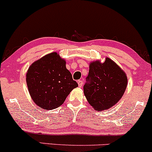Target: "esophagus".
I'll list each match as a JSON object with an SVG mask.
<instances>
[{"label": "esophagus", "instance_id": "esophagus-1", "mask_svg": "<svg viewBox=\"0 0 152 152\" xmlns=\"http://www.w3.org/2000/svg\"><path fill=\"white\" fill-rule=\"evenodd\" d=\"M78 84H79V87H81L83 85V81H81V80H79V81H78Z\"/></svg>", "mask_w": 152, "mask_h": 152}]
</instances>
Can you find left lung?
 <instances>
[{
  "instance_id": "1",
  "label": "left lung",
  "mask_w": 152,
  "mask_h": 152,
  "mask_svg": "<svg viewBox=\"0 0 152 152\" xmlns=\"http://www.w3.org/2000/svg\"><path fill=\"white\" fill-rule=\"evenodd\" d=\"M84 86L88 102L95 110L110 109L122 98L128 84L125 71L115 62L107 57L105 61L89 63L87 78Z\"/></svg>"
}]
</instances>
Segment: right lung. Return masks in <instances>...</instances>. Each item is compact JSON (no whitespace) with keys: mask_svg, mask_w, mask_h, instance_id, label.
<instances>
[{"mask_svg":"<svg viewBox=\"0 0 152 152\" xmlns=\"http://www.w3.org/2000/svg\"><path fill=\"white\" fill-rule=\"evenodd\" d=\"M66 64V60L53 52L34 61L28 68L26 81L29 94L42 109L51 110L60 107L78 86Z\"/></svg>","mask_w":152,"mask_h":152,"instance_id":"1","label":"right lung"}]
</instances>
